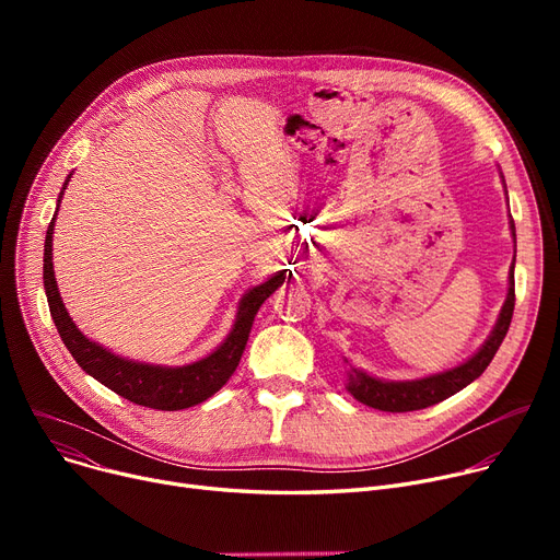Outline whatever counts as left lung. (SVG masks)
I'll return each instance as SVG.
<instances>
[{"instance_id":"left-lung-1","label":"left lung","mask_w":560,"mask_h":560,"mask_svg":"<svg viewBox=\"0 0 560 560\" xmlns=\"http://www.w3.org/2000/svg\"><path fill=\"white\" fill-rule=\"evenodd\" d=\"M511 231L515 235L513 218H511ZM513 270H515V258H513L511 272H509V295L502 306V313H499V317H497V325H494L492 334L488 336V340L481 345V349L472 359H467L465 363H460L447 372H438V374L416 378V381H384V378L370 376L368 372L349 365L347 390L365 406L388 410V413H406V410H420V408L433 406L472 384V381L479 378L483 374V370L490 365L499 345L504 342V338L509 334L513 308H515Z\"/></svg>"}]
</instances>
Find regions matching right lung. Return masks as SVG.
I'll list each match as a JSON object with an SVG mask.
<instances>
[{
    "label": "right lung",
    "mask_w": 560,
    "mask_h": 560,
    "mask_svg": "<svg viewBox=\"0 0 560 560\" xmlns=\"http://www.w3.org/2000/svg\"><path fill=\"white\" fill-rule=\"evenodd\" d=\"M70 176L63 184L61 195H58V203L68 188ZM58 213V209H56ZM56 213L47 226L45 238V256H43V281H45V295L49 304V313L54 325L61 334V340L66 342L68 351L74 357V361L81 365L83 372L95 376L100 384L110 388L120 397L147 406L156 410H182L190 408L195 404H201L215 395L229 376L235 372L241 363V357L245 351V345L249 340V331L254 325V317L260 308V304L268 300L272 292L285 281V270L277 272L265 283L252 288L247 295H243L238 315H235L233 329L224 338V342L201 361H195L190 365L182 368H165V365H150L138 363L122 357H115L113 351L104 349L102 345L88 340L72 322L70 313L66 311V304L58 292L56 277H54V262H51V238H54V220Z\"/></svg>",
    "instance_id": "add662e5"
}]
</instances>
